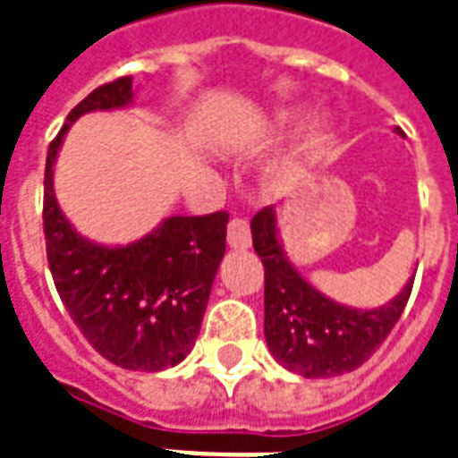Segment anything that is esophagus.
Returning a JSON list of instances; mask_svg holds the SVG:
<instances>
[{
    "label": "esophagus",
    "instance_id": "34e87169",
    "mask_svg": "<svg viewBox=\"0 0 458 458\" xmlns=\"http://www.w3.org/2000/svg\"><path fill=\"white\" fill-rule=\"evenodd\" d=\"M226 241L232 248H250V226H248L246 219H232L229 226H226Z\"/></svg>",
    "mask_w": 458,
    "mask_h": 458
}]
</instances>
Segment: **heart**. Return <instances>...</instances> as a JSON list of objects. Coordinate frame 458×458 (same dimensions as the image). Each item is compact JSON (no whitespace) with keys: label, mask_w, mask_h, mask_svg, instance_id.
I'll return each mask as SVG.
<instances>
[{"label":"heart","mask_w":458,"mask_h":458,"mask_svg":"<svg viewBox=\"0 0 458 458\" xmlns=\"http://www.w3.org/2000/svg\"><path fill=\"white\" fill-rule=\"evenodd\" d=\"M325 129H327V122H325V119H313L310 126H308V143H318L322 138V133H325Z\"/></svg>","instance_id":"b5f03b06"}]
</instances>
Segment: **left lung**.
I'll list each match as a JSON object with an SVG mask.
<instances>
[{
  "label": "left lung",
  "instance_id": "left-lung-1",
  "mask_svg": "<svg viewBox=\"0 0 458 458\" xmlns=\"http://www.w3.org/2000/svg\"><path fill=\"white\" fill-rule=\"evenodd\" d=\"M394 131L403 136L399 126ZM250 233L265 267V342L269 353L286 370L303 377H335L360 368L402 318L413 277L382 308L358 310L327 299L301 277L282 248L272 205L255 215Z\"/></svg>",
  "mask_w": 458,
  "mask_h": 458
}]
</instances>
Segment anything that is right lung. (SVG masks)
I'll list each match as a JSON object with an SVG mask.
<instances>
[{
    "label": "right lung",
    "instance_id": "obj_1",
    "mask_svg": "<svg viewBox=\"0 0 458 458\" xmlns=\"http://www.w3.org/2000/svg\"><path fill=\"white\" fill-rule=\"evenodd\" d=\"M131 76L95 88L66 116L45 165V243L52 279L88 344L126 370L174 368L196 346L226 250V212L166 217L129 246H102L71 226L55 198V162L78 116L129 107Z\"/></svg>",
    "mask_w": 458,
    "mask_h": 458
}]
</instances>
